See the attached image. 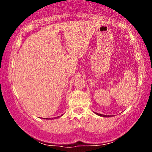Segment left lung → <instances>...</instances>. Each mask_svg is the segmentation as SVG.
I'll list each match as a JSON object with an SVG mask.
<instances>
[{"label": "left lung", "mask_w": 152, "mask_h": 152, "mask_svg": "<svg viewBox=\"0 0 152 152\" xmlns=\"http://www.w3.org/2000/svg\"><path fill=\"white\" fill-rule=\"evenodd\" d=\"M98 114V115H99V116H104V117H105V116H105V115H102V114Z\"/></svg>", "instance_id": "8db88e82"}]
</instances>
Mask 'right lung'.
<instances>
[{"mask_svg": "<svg viewBox=\"0 0 152 152\" xmlns=\"http://www.w3.org/2000/svg\"><path fill=\"white\" fill-rule=\"evenodd\" d=\"M59 117V116H58V118ZM47 118H48V119H50V118H46V119H47Z\"/></svg>", "mask_w": 152, "mask_h": 152, "instance_id": "obj_1", "label": "right lung"}]
</instances>
